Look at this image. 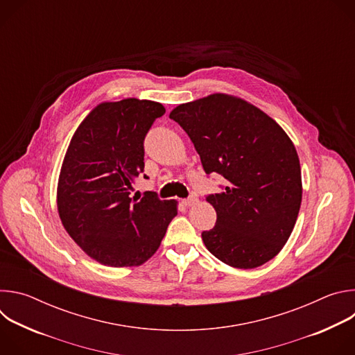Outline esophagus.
<instances>
[{"label": "esophagus", "instance_id": "1", "mask_svg": "<svg viewBox=\"0 0 355 355\" xmlns=\"http://www.w3.org/2000/svg\"><path fill=\"white\" fill-rule=\"evenodd\" d=\"M198 202V198L196 196H189V198H187V199H182V204L185 205V207H192V205H195Z\"/></svg>", "mask_w": 355, "mask_h": 355}]
</instances>
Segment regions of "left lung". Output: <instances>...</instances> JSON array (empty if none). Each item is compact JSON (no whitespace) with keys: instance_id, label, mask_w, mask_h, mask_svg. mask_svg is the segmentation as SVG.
Listing matches in <instances>:
<instances>
[{"instance_id":"left-lung-1","label":"left lung","mask_w":355,"mask_h":355,"mask_svg":"<svg viewBox=\"0 0 355 355\" xmlns=\"http://www.w3.org/2000/svg\"><path fill=\"white\" fill-rule=\"evenodd\" d=\"M207 174L227 182L207 196L218 219L202 232L207 248L234 268H256L288 241L302 202L296 148L285 130L247 101L212 94L174 108Z\"/></svg>"}]
</instances>
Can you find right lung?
I'll return each mask as SVG.
<instances>
[{
    "instance_id": "add662e5",
    "label": "right lung",
    "mask_w": 355,
    "mask_h": 355,
    "mask_svg": "<svg viewBox=\"0 0 355 355\" xmlns=\"http://www.w3.org/2000/svg\"><path fill=\"white\" fill-rule=\"evenodd\" d=\"M166 108L126 98L96 105L74 132L58 184V211L70 237L92 260L136 267L155 254L177 215V200L129 196L144 170L143 141Z\"/></svg>"
}]
</instances>
